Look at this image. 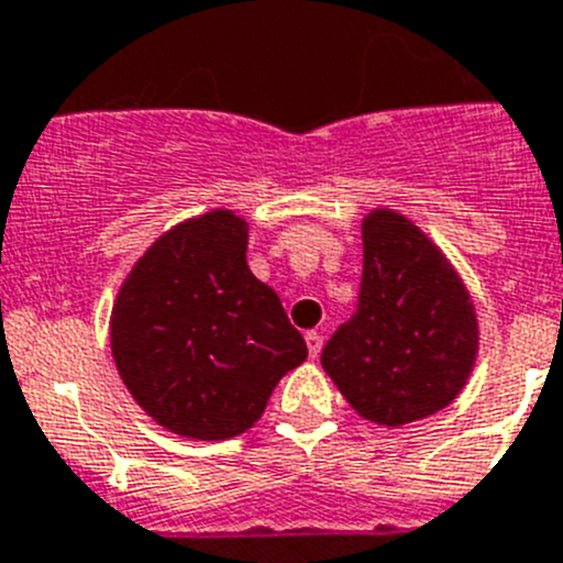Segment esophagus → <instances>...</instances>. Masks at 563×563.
I'll list each match as a JSON object with an SVG mask.
<instances>
[{
	"mask_svg": "<svg viewBox=\"0 0 563 563\" xmlns=\"http://www.w3.org/2000/svg\"><path fill=\"white\" fill-rule=\"evenodd\" d=\"M306 344H308V356L317 358L319 351H322V336L317 331H308L306 333Z\"/></svg>",
	"mask_w": 563,
	"mask_h": 563,
	"instance_id": "esophagus-1",
	"label": "esophagus"
}]
</instances>
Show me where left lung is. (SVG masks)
Masks as SVG:
<instances>
[{
  "label": "left lung",
  "mask_w": 563,
  "mask_h": 563,
  "mask_svg": "<svg viewBox=\"0 0 563 563\" xmlns=\"http://www.w3.org/2000/svg\"><path fill=\"white\" fill-rule=\"evenodd\" d=\"M358 306L322 367L364 420L404 427L454 401L477 362V313L454 266L401 212L362 221Z\"/></svg>",
  "instance_id": "1"
}]
</instances>
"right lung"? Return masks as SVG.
I'll use <instances>...</instances> for the list:
<instances>
[{"mask_svg": "<svg viewBox=\"0 0 563 563\" xmlns=\"http://www.w3.org/2000/svg\"><path fill=\"white\" fill-rule=\"evenodd\" d=\"M250 224L210 210L159 235L111 308V356L134 401L174 434L255 427L308 347L280 297L246 266Z\"/></svg>", "mask_w": 563, "mask_h": 563, "instance_id": "obj_1", "label": "right lung"}]
</instances>
